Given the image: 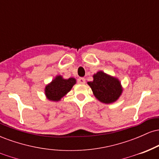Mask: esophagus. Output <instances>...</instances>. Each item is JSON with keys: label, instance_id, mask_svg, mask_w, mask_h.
Segmentation results:
<instances>
[{"label": "esophagus", "instance_id": "34e87169", "mask_svg": "<svg viewBox=\"0 0 159 159\" xmlns=\"http://www.w3.org/2000/svg\"><path fill=\"white\" fill-rule=\"evenodd\" d=\"M85 78H79L78 79V84H85Z\"/></svg>", "mask_w": 159, "mask_h": 159}]
</instances>
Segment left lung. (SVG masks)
Segmentation results:
<instances>
[{"mask_svg": "<svg viewBox=\"0 0 159 159\" xmlns=\"http://www.w3.org/2000/svg\"><path fill=\"white\" fill-rule=\"evenodd\" d=\"M87 84L96 98L105 104L114 102L123 92L119 80L102 71L94 74L93 81Z\"/></svg>", "mask_w": 159, "mask_h": 159, "instance_id": "left-lung-1", "label": "left lung"}]
</instances>
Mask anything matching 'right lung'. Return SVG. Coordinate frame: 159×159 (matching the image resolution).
I'll return each mask as SVG.
<instances>
[{
    "label": "right lung",
    "instance_id": "1",
    "mask_svg": "<svg viewBox=\"0 0 159 159\" xmlns=\"http://www.w3.org/2000/svg\"><path fill=\"white\" fill-rule=\"evenodd\" d=\"M76 83L74 78L63 79L62 76L58 75L45 87V93L46 97L51 101H60L62 97L71 90L72 87Z\"/></svg>",
    "mask_w": 159,
    "mask_h": 159
}]
</instances>
